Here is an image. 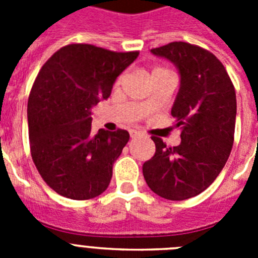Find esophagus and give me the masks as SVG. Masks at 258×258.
I'll return each instance as SVG.
<instances>
[{"label": "esophagus", "instance_id": "34e87169", "mask_svg": "<svg viewBox=\"0 0 258 258\" xmlns=\"http://www.w3.org/2000/svg\"><path fill=\"white\" fill-rule=\"evenodd\" d=\"M140 132L137 131H131V138H137V137L140 136Z\"/></svg>", "mask_w": 258, "mask_h": 258}]
</instances>
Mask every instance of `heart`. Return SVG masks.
Returning <instances> with one entry per match:
<instances>
[{"mask_svg": "<svg viewBox=\"0 0 258 258\" xmlns=\"http://www.w3.org/2000/svg\"><path fill=\"white\" fill-rule=\"evenodd\" d=\"M160 71H166V70H165V68H161V67H155L154 70H152L151 75L152 74H156V72H160Z\"/></svg>", "mask_w": 258, "mask_h": 258, "instance_id": "obj_1", "label": "heart"}]
</instances>
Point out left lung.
Masks as SVG:
<instances>
[{
  "label": "left lung",
  "instance_id": "obj_1",
  "mask_svg": "<svg viewBox=\"0 0 258 258\" xmlns=\"http://www.w3.org/2000/svg\"><path fill=\"white\" fill-rule=\"evenodd\" d=\"M151 51L179 70L181 88L172 116L182 133L174 147L151 137L156 151L143 164V175L159 197L190 199L213 183L229 159L235 132V88L220 59L198 45L174 41Z\"/></svg>",
  "mask_w": 258,
  "mask_h": 258
}]
</instances>
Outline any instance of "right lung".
Here are the masks:
<instances>
[{
	"instance_id": "add662e5",
	"label": "right lung",
	"mask_w": 258,
	"mask_h": 258,
	"mask_svg": "<svg viewBox=\"0 0 258 258\" xmlns=\"http://www.w3.org/2000/svg\"><path fill=\"white\" fill-rule=\"evenodd\" d=\"M138 54L70 44L38 72L27 107L29 147L42 179L61 197L88 200L108 187L129 133L93 134L90 108L111 95L116 77Z\"/></svg>"
}]
</instances>
